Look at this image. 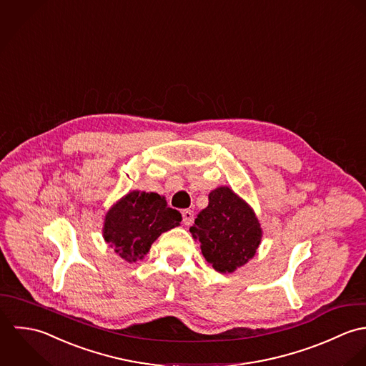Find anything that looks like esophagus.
<instances>
[{"instance_id":"34e87169","label":"esophagus","mask_w":366,"mask_h":366,"mask_svg":"<svg viewBox=\"0 0 366 366\" xmlns=\"http://www.w3.org/2000/svg\"><path fill=\"white\" fill-rule=\"evenodd\" d=\"M182 222H184L185 226L192 224V222H194V212H192L191 209H185V211L182 212Z\"/></svg>"}]
</instances>
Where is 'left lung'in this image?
I'll return each mask as SVG.
<instances>
[{"label":"left lung","instance_id":"obj_1","mask_svg":"<svg viewBox=\"0 0 366 366\" xmlns=\"http://www.w3.org/2000/svg\"><path fill=\"white\" fill-rule=\"evenodd\" d=\"M189 232L201 242L207 262L219 273H233L246 264L262 240L256 214L229 187L209 194L208 207L198 214Z\"/></svg>","mask_w":366,"mask_h":366}]
</instances>
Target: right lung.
<instances>
[{
  "label": "right lung",
  "instance_id": "obj_1",
  "mask_svg": "<svg viewBox=\"0 0 366 366\" xmlns=\"http://www.w3.org/2000/svg\"><path fill=\"white\" fill-rule=\"evenodd\" d=\"M182 217L155 192L132 191L106 214L103 237L126 262L142 260L155 239L179 226Z\"/></svg>",
  "mask_w": 366,
  "mask_h": 366
}]
</instances>
